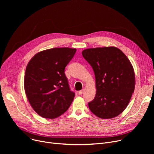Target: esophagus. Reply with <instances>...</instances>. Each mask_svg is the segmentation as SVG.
<instances>
[{
	"label": "esophagus",
	"mask_w": 154,
	"mask_h": 154,
	"mask_svg": "<svg viewBox=\"0 0 154 154\" xmlns=\"http://www.w3.org/2000/svg\"><path fill=\"white\" fill-rule=\"evenodd\" d=\"M84 89H82V90H81V91H79V95H82V94L84 93Z\"/></svg>",
	"instance_id": "1"
}]
</instances>
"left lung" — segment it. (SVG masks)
Instances as JSON below:
<instances>
[{
    "label": "left lung",
    "instance_id": "8db88e82",
    "mask_svg": "<svg viewBox=\"0 0 154 154\" xmlns=\"http://www.w3.org/2000/svg\"><path fill=\"white\" fill-rule=\"evenodd\" d=\"M82 54L92 66L95 77L96 94L88 102V107L103 119L117 117L127 107L134 92L132 63L116 47L87 48Z\"/></svg>",
    "mask_w": 154,
    "mask_h": 154
}]
</instances>
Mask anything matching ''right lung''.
<instances>
[{"mask_svg": "<svg viewBox=\"0 0 154 154\" xmlns=\"http://www.w3.org/2000/svg\"><path fill=\"white\" fill-rule=\"evenodd\" d=\"M76 48H53L36 54L29 62L24 89L32 107L42 117L55 119L66 112L75 97L65 68Z\"/></svg>", "mask_w": 154, "mask_h": 154, "instance_id": "right-lung-1", "label": "right lung"}]
</instances>
